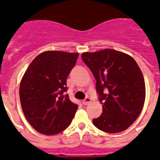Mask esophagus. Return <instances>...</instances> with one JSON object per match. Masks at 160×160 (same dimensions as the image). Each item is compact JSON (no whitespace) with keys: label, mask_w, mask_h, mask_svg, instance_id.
Returning a JSON list of instances; mask_svg holds the SVG:
<instances>
[{"label":"esophagus","mask_w":160,"mask_h":160,"mask_svg":"<svg viewBox=\"0 0 160 160\" xmlns=\"http://www.w3.org/2000/svg\"><path fill=\"white\" fill-rule=\"evenodd\" d=\"M91 102V99L90 98H86L84 101H82V104L84 105H87Z\"/></svg>","instance_id":"obj_1"}]
</instances>
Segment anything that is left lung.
<instances>
[{"label":"left lung","instance_id":"obj_1","mask_svg":"<svg viewBox=\"0 0 160 160\" xmlns=\"http://www.w3.org/2000/svg\"><path fill=\"white\" fill-rule=\"evenodd\" d=\"M82 59L96 79L103 109L93 124L105 132L124 131L137 119L144 104V79L137 62L112 49L84 52Z\"/></svg>","mask_w":160,"mask_h":160}]
</instances>
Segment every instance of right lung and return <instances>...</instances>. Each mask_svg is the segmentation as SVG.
Wrapping results in <instances>:
<instances>
[{
  "instance_id": "add662e5",
  "label": "right lung",
  "mask_w": 160,
  "mask_h": 160,
  "mask_svg": "<svg viewBox=\"0 0 160 160\" xmlns=\"http://www.w3.org/2000/svg\"><path fill=\"white\" fill-rule=\"evenodd\" d=\"M78 53L48 51L31 62L20 85V99L26 119L39 133L55 135L68 127L78 105L70 102L67 78Z\"/></svg>"
}]
</instances>
